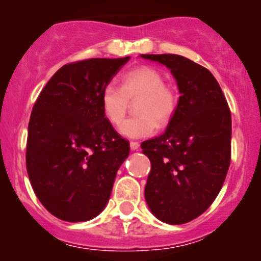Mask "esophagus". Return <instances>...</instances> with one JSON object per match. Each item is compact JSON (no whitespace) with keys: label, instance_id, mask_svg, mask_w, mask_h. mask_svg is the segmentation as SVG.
Wrapping results in <instances>:
<instances>
[{"label":"esophagus","instance_id":"obj_1","mask_svg":"<svg viewBox=\"0 0 261 261\" xmlns=\"http://www.w3.org/2000/svg\"><path fill=\"white\" fill-rule=\"evenodd\" d=\"M130 147H131V150H138L139 147H140V144H139L138 141H131Z\"/></svg>","mask_w":261,"mask_h":261}]
</instances>
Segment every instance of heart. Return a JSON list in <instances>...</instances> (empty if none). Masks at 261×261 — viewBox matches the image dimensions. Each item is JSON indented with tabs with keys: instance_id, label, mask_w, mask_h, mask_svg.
Instances as JSON below:
<instances>
[{
	"instance_id": "b5f03b06",
	"label": "heart",
	"mask_w": 261,
	"mask_h": 261,
	"mask_svg": "<svg viewBox=\"0 0 261 261\" xmlns=\"http://www.w3.org/2000/svg\"><path fill=\"white\" fill-rule=\"evenodd\" d=\"M138 116L121 127L123 136L134 139L154 135L158 126L170 122L179 107L180 96L173 84L165 82L162 70L151 65L134 68L122 75L121 87L109 84L101 94L105 117L114 126H120L127 115L130 101H138Z\"/></svg>"
}]
</instances>
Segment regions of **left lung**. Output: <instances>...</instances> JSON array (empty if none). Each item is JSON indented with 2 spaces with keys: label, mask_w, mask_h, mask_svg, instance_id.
<instances>
[{
  "label": "left lung",
  "mask_w": 261,
  "mask_h": 261,
  "mask_svg": "<svg viewBox=\"0 0 261 261\" xmlns=\"http://www.w3.org/2000/svg\"><path fill=\"white\" fill-rule=\"evenodd\" d=\"M172 70L179 107L163 135L141 144L151 170L145 199L170 225L189 222L213 203L231 160V112L207 68L177 54H141Z\"/></svg>",
  "instance_id": "1"
}]
</instances>
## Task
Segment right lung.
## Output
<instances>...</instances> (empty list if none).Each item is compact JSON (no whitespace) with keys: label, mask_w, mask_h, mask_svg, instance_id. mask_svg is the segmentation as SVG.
Returning <instances> with one entry per match:
<instances>
[{"label":"right lung","mask_w":261,"mask_h":261,"mask_svg":"<svg viewBox=\"0 0 261 261\" xmlns=\"http://www.w3.org/2000/svg\"><path fill=\"white\" fill-rule=\"evenodd\" d=\"M130 58L63 65L39 94L29 121L26 170L44 207L81 222L106 206L130 144L105 117L102 91Z\"/></svg>","instance_id":"right-lung-1"}]
</instances>
